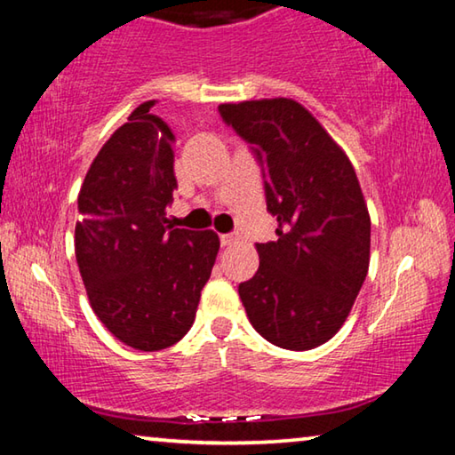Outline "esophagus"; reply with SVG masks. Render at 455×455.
I'll return each mask as SVG.
<instances>
[{"label":"esophagus","instance_id":"esophagus-1","mask_svg":"<svg viewBox=\"0 0 455 455\" xmlns=\"http://www.w3.org/2000/svg\"><path fill=\"white\" fill-rule=\"evenodd\" d=\"M235 243H236L235 235H220V245L222 247H230V245H235Z\"/></svg>","mask_w":455,"mask_h":455}]
</instances>
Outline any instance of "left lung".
<instances>
[{
    "instance_id": "obj_1",
    "label": "left lung",
    "mask_w": 455,
    "mask_h": 455,
    "mask_svg": "<svg viewBox=\"0 0 455 455\" xmlns=\"http://www.w3.org/2000/svg\"><path fill=\"white\" fill-rule=\"evenodd\" d=\"M263 175L275 241L239 283L253 329L277 347L327 343L347 318L370 266V214L355 169L307 108L288 98L219 106Z\"/></svg>"
}]
</instances>
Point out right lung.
<instances>
[{"label":"right lung","instance_id":"1","mask_svg":"<svg viewBox=\"0 0 455 455\" xmlns=\"http://www.w3.org/2000/svg\"><path fill=\"white\" fill-rule=\"evenodd\" d=\"M145 101L101 147L81 186L76 257L93 313L128 347L159 351L194 324L219 235L167 225L173 134Z\"/></svg>","mask_w":455,"mask_h":455}]
</instances>
